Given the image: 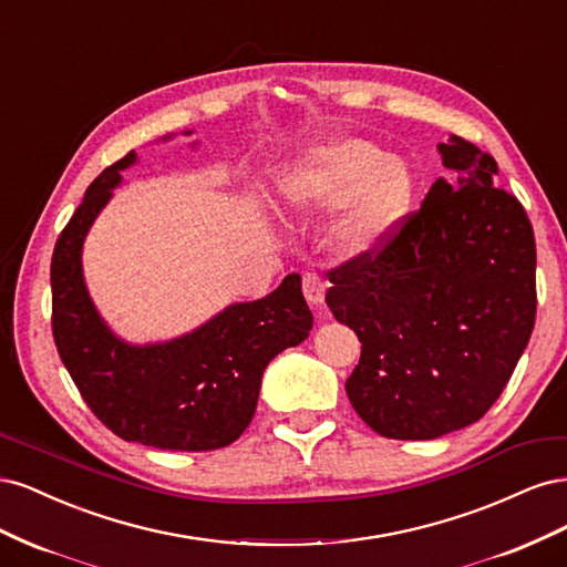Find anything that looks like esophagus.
<instances>
[{
	"label": "esophagus",
	"mask_w": 567,
	"mask_h": 567,
	"mask_svg": "<svg viewBox=\"0 0 567 567\" xmlns=\"http://www.w3.org/2000/svg\"><path fill=\"white\" fill-rule=\"evenodd\" d=\"M302 293L307 298V302L315 305V307H321L323 305V298H326V284L323 279L319 277V274H312L307 271L302 277Z\"/></svg>",
	"instance_id": "34e87169"
}]
</instances>
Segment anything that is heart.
Wrapping results in <instances>:
<instances>
[{"instance_id":"heart-1","label":"heart","mask_w":567,"mask_h":567,"mask_svg":"<svg viewBox=\"0 0 567 567\" xmlns=\"http://www.w3.org/2000/svg\"><path fill=\"white\" fill-rule=\"evenodd\" d=\"M279 192L290 210H333L348 203L336 244L350 257H367L404 225L416 182L402 158H385L383 148L364 140H340L288 167Z\"/></svg>"}]
</instances>
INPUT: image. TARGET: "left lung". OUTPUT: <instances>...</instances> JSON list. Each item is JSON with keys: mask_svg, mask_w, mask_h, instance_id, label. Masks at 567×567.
<instances>
[{"mask_svg": "<svg viewBox=\"0 0 567 567\" xmlns=\"http://www.w3.org/2000/svg\"><path fill=\"white\" fill-rule=\"evenodd\" d=\"M440 177L400 234L331 271L326 305L362 342L346 383L383 437L435 440L487 414L527 348L537 312L535 234L494 184L489 153L452 134Z\"/></svg>", "mask_w": 567, "mask_h": 567, "instance_id": "left-lung-1", "label": "left lung"}]
</instances>
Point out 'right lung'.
Listing matches in <instances>:
<instances>
[{
    "mask_svg": "<svg viewBox=\"0 0 567 567\" xmlns=\"http://www.w3.org/2000/svg\"><path fill=\"white\" fill-rule=\"evenodd\" d=\"M169 140L175 134L161 142ZM136 163L130 151L106 167L59 236L51 257L56 348L84 402L117 437L169 452L227 447L252 421L267 364L300 346L315 317L302 298L300 274H288L269 296L231 302L177 338L144 346L120 338L84 284L82 248L113 188Z\"/></svg>",
    "mask_w": 567,
    "mask_h": 567,
    "instance_id": "right-lung-1",
    "label": "right lung"
}]
</instances>
